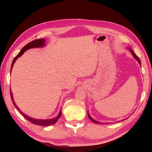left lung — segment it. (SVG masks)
I'll list each match as a JSON object with an SVG mask.
<instances>
[{
	"label": "left lung",
	"instance_id": "left-lung-1",
	"mask_svg": "<svg viewBox=\"0 0 152 152\" xmlns=\"http://www.w3.org/2000/svg\"><path fill=\"white\" fill-rule=\"evenodd\" d=\"M128 49L129 50V51H131V54L132 55H133V56L134 57V59H136L137 61H138V63H139L140 64V65L141 66V62H140V59H139V58H138L137 56H136V54H135L134 53V51H133V50H132V49H131V48H128ZM88 117H89V118L90 119V120H91L93 122H94V123H95V124H103V123H101V122H99V121H96V120H95V119H93L91 117V116H90V115H89V113L88 112ZM126 119H127V118H126ZM123 120H124V119H122V120H121V121H123ZM119 121H118V122H119ZM108 124V123H105V124Z\"/></svg>",
	"mask_w": 152,
	"mask_h": 152
}]
</instances>
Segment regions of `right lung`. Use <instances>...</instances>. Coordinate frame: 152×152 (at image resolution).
Here are the masks:
<instances>
[{
    "instance_id": "1",
    "label": "right lung",
    "mask_w": 152,
    "mask_h": 152,
    "mask_svg": "<svg viewBox=\"0 0 152 152\" xmlns=\"http://www.w3.org/2000/svg\"><path fill=\"white\" fill-rule=\"evenodd\" d=\"M45 40L44 38H41V39H37V40H34L33 41L31 42L28 44H27L26 46H25L23 48H22L21 50L19 51V53L16 56V57L14 58V60H13V62L12 63V66H11V69H10V74L12 70V67L14 66V64L15 62V61L17 60L19 57H20L24 53L25 51H26L27 50H29L31 48H42L44 46H46V44H45ZM10 96H11V99L12 101L13 104H14V106L15 108L18 110L20 112V114L23 116V117L27 119L28 121L31 122L32 124H35V125H41V126H48V125H51L56 124V123L58 119L61 116V114H62V112H61V109L59 112V114H58L57 116H56V118H52V119H34L30 117L25 114H24L23 112L21 111V110L18 108V106L15 104V103L14 102V98H13V93L12 92V90L10 89Z\"/></svg>"
}]
</instances>
